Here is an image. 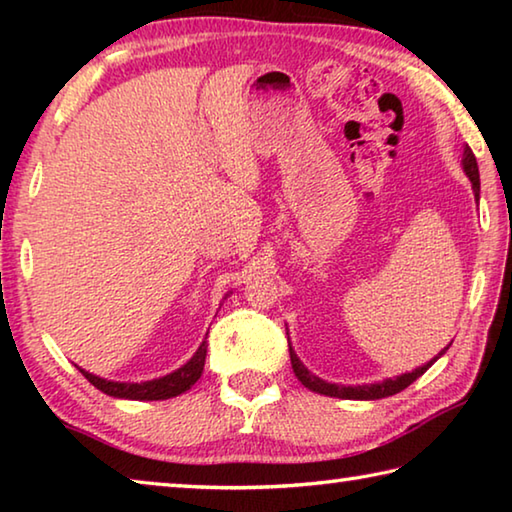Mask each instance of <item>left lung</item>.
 <instances>
[{"label": "left lung", "instance_id": "left-lung-1", "mask_svg": "<svg viewBox=\"0 0 512 512\" xmlns=\"http://www.w3.org/2000/svg\"><path fill=\"white\" fill-rule=\"evenodd\" d=\"M461 164H463L465 176L470 178V183H472L474 198H479V192H481L479 164H476V158H474V153H472L470 146H465V149H463V160H461ZM445 352H447V348L440 350L436 359L443 357ZM289 354H291L293 372H296V377H298V381H300L302 386L309 388V391H314V393H320V395L339 397V400H381V397H391V395H395V393L404 391L406 386H411L415 379L422 377L424 372H427V370L433 366V363H436V359H431L429 363H424V366H420V368H415V370H411V372H404V375H397V377H386L384 381H375V384L343 386V384H332V381H325V379L316 377L314 372H309V370L305 368V363H302V361L298 359L296 350L291 348V343H289Z\"/></svg>", "mask_w": 512, "mask_h": 512}]
</instances>
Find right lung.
Returning <instances> with one entry per match:
<instances>
[{
    "instance_id": "obj_1",
    "label": "right lung",
    "mask_w": 512,
    "mask_h": 512,
    "mask_svg": "<svg viewBox=\"0 0 512 512\" xmlns=\"http://www.w3.org/2000/svg\"><path fill=\"white\" fill-rule=\"evenodd\" d=\"M228 298V296H225ZM207 339V334H205ZM198 345V350L194 352V357L189 359L185 366H180L178 370L169 372V375L158 377V379H149V381H112V379H103L99 375H92L88 370H81V375L90 381L94 388H99L101 393H106L110 397H119V400H140V402H153V400H169V397H176L180 393H185L192 388L198 379L203 375V366H205V357H207V341Z\"/></svg>"
}]
</instances>
